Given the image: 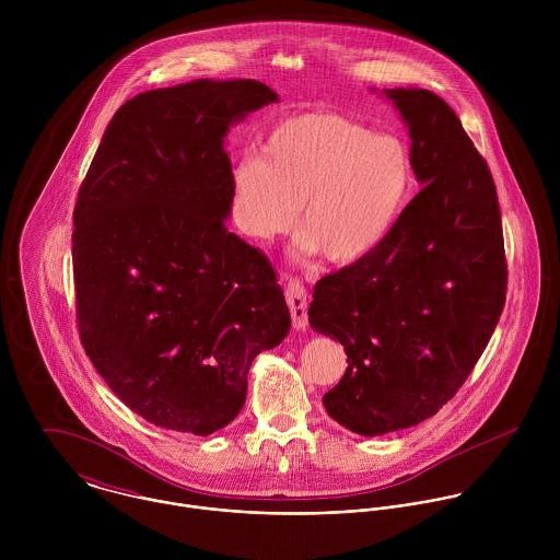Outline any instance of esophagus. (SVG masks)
<instances>
[{
  "label": "esophagus",
  "instance_id": "obj_1",
  "mask_svg": "<svg viewBox=\"0 0 560 560\" xmlns=\"http://www.w3.org/2000/svg\"><path fill=\"white\" fill-rule=\"evenodd\" d=\"M284 298H287V304L291 308L293 327L304 329L308 325V293H306V287L298 278H291L289 284L284 287Z\"/></svg>",
  "mask_w": 560,
  "mask_h": 560
}]
</instances>
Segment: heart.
<instances>
[{
	"mask_svg": "<svg viewBox=\"0 0 560 560\" xmlns=\"http://www.w3.org/2000/svg\"><path fill=\"white\" fill-rule=\"evenodd\" d=\"M413 189V155L402 138L315 109L278 122L262 158L237 163L233 213L245 235L271 240L295 226L302 207V249L349 265L388 240Z\"/></svg>",
	"mask_w": 560,
	"mask_h": 560,
	"instance_id": "obj_1",
	"label": "heart"
}]
</instances>
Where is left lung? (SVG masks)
I'll use <instances>...</instances> for the list:
<instances>
[{
	"label": "left lung",
	"instance_id": "obj_1",
	"mask_svg": "<svg viewBox=\"0 0 560 560\" xmlns=\"http://www.w3.org/2000/svg\"><path fill=\"white\" fill-rule=\"evenodd\" d=\"M409 127L424 185L375 252L323 276L311 327L347 351L327 413L360 435L413 427L457 395L506 300L495 183L453 107L431 90H384Z\"/></svg>",
	"mask_w": 560,
	"mask_h": 560
}]
</instances>
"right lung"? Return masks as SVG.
I'll use <instances>...</instances> for the list:
<instances>
[{
  "instance_id": "add662e5",
  "label": "right lung",
  "mask_w": 560,
  "mask_h": 560,
  "mask_svg": "<svg viewBox=\"0 0 560 560\" xmlns=\"http://www.w3.org/2000/svg\"><path fill=\"white\" fill-rule=\"evenodd\" d=\"M278 101L254 80L180 83L109 120L73 211L85 355L161 429L209 435L240 413L252 360L291 313L269 258L226 229L235 120Z\"/></svg>"
}]
</instances>
